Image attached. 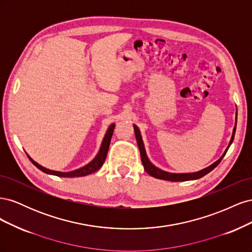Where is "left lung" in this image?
Wrapping results in <instances>:
<instances>
[{"label":"left lung","instance_id":"8db88e82","mask_svg":"<svg viewBox=\"0 0 252 252\" xmlns=\"http://www.w3.org/2000/svg\"><path fill=\"white\" fill-rule=\"evenodd\" d=\"M133 128H134V133H135V139H136V143H138V146L140 149V154H141V158H142V163L144 166V169L146 171L148 174H150L151 177H154L156 179H159V180H165V181H170V182H183V181H191V180H197L204 175H206L207 173H209L212 169H215L216 167L220 164V162L222 161V158L225 157L226 152L228 150V148L230 147V145L234 139V133H235V129H236V118H235V125L233 128V131H232V135H231V139L229 144H228V146L226 148V150L224 151V154L222 155L218 161H216L213 164H211L210 166L206 167V168L200 170V171H196V172H188V173H172V172H167L164 171L162 169L158 168L157 166H155L152 164L149 158L147 157L146 154V150H145V146H144V143H143V139H142V135H141V131L139 127L133 124Z\"/></svg>","mask_w":252,"mask_h":252}]
</instances>
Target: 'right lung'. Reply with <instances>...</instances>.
Returning a JSON list of instances; mask_svg holds the SVG:
<instances>
[{
    "mask_svg": "<svg viewBox=\"0 0 252 252\" xmlns=\"http://www.w3.org/2000/svg\"><path fill=\"white\" fill-rule=\"evenodd\" d=\"M116 124H111L107 131L105 133L104 139L102 141L101 144V147L100 150H98L97 155L94 157V158L93 161L89 162L87 165L81 167L79 169H75L72 171H68V172H62V171H56V170H50L48 168H45L42 165H40L39 163H36L35 161L30 158L28 155V158L32 163L36 167V168H39L41 171L47 173V174H52V175H57V177H61V178H79V177H85V175H88L90 173H94L96 170H98L102 167V165L104 164L106 157H107V152L109 149V145H110V141H111V136L113 133V129Z\"/></svg>",
    "mask_w": 252,
    "mask_h": 252,
    "instance_id": "right-lung-1",
    "label": "right lung"
}]
</instances>
